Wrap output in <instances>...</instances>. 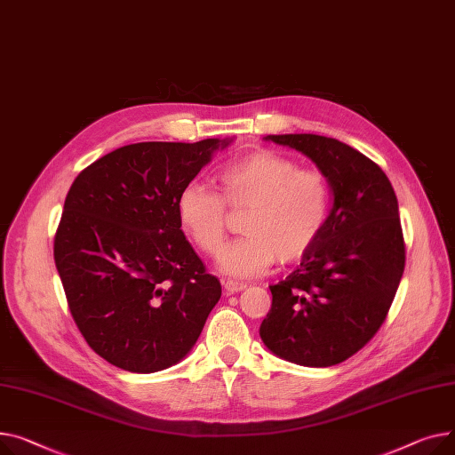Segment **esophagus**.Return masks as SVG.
<instances>
[{
	"label": "esophagus",
	"mask_w": 455,
	"mask_h": 455,
	"mask_svg": "<svg viewBox=\"0 0 455 455\" xmlns=\"http://www.w3.org/2000/svg\"><path fill=\"white\" fill-rule=\"evenodd\" d=\"M222 284H224V288H226V291H228V293L243 291V290L246 288V284H244V283H240V281H233V279H226Z\"/></svg>",
	"instance_id": "esophagus-1"
}]
</instances>
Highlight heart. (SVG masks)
I'll list each match as a JSON object with an SVG mask.
<instances>
[{
    "mask_svg": "<svg viewBox=\"0 0 455 455\" xmlns=\"http://www.w3.org/2000/svg\"><path fill=\"white\" fill-rule=\"evenodd\" d=\"M219 193L202 183L185 185L176 211L183 229L207 255H217L228 240L229 212H244L240 231L220 257L231 277L264 274L277 259L299 260L325 231L332 209V187L317 169H298L293 159L274 150H255L224 165L217 174Z\"/></svg>",
    "mask_w": 455,
    "mask_h": 455,
    "instance_id": "heart-1",
    "label": "heart"
}]
</instances>
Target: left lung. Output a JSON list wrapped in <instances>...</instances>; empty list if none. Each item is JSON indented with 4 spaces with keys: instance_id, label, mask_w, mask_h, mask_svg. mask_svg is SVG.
I'll return each instance as SVG.
<instances>
[{
    "instance_id": "obj_1",
    "label": "left lung",
    "mask_w": 455,
    "mask_h": 455,
    "mask_svg": "<svg viewBox=\"0 0 455 455\" xmlns=\"http://www.w3.org/2000/svg\"><path fill=\"white\" fill-rule=\"evenodd\" d=\"M308 156L332 187L331 219L298 270L272 284L260 323L268 349L291 363L336 365L386 322L406 266L398 202L384 171L338 140L315 133L268 136Z\"/></svg>"
}]
</instances>
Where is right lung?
Wrapping results in <instances>:
<instances>
[{
	"mask_svg": "<svg viewBox=\"0 0 455 455\" xmlns=\"http://www.w3.org/2000/svg\"><path fill=\"white\" fill-rule=\"evenodd\" d=\"M228 143H133L75 178L52 255L80 334L112 365L178 363L219 303L220 281L185 238L176 202Z\"/></svg>",
	"mask_w": 455,
	"mask_h": 455,
	"instance_id": "1",
	"label": "right lung"
}]
</instances>
